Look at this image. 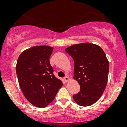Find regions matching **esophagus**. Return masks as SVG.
Instances as JSON below:
<instances>
[{
    "label": "esophagus",
    "mask_w": 127,
    "mask_h": 127,
    "mask_svg": "<svg viewBox=\"0 0 127 127\" xmlns=\"http://www.w3.org/2000/svg\"><path fill=\"white\" fill-rule=\"evenodd\" d=\"M64 80L66 82H68L69 80V78L67 76H65L64 77Z\"/></svg>",
    "instance_id": "esophagus-1"
}]
</instances>
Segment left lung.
<instances>
[{
	"label": "left lung",
	"mask_w": 127,
	"mask_h": 127,
	"mask_svg": "<svg viewBox=\"0 0 127 127\" xmlns=\"http://www.w3.org/2000/svg\"><path fill=\"white\" fill-rule=\"evenodd\" d=\"M65 51L74 60V79L80 87L73 98L80 106H91L99 99L107 85L109 64L106 54L100 47L90 43L73 45Z\"/></svg>",
	"instance_id": "8db88e82"
}]
</instances>
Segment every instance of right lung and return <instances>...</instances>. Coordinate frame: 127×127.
Returning a JSON list of instances; mask_svg holds the SVG:
<instances>
[{
	"mask_svg": "<svg viewBox=\"0 0 127 127\" xmlns=\"http://www.w3.org/2000/svg\"><path fill=\"white\" fill-rule=\"evenodd\" d=\"M48 46L34 47L24 51L18 59L16 71L25 98L32 104L46 107L54 99L63 82L53 74Z\"/></svg>",
	"mask_w": 127,
	"mask_h": 127,
	"instance_id": "1",
	"label": "right lung"
}]
</instances>
